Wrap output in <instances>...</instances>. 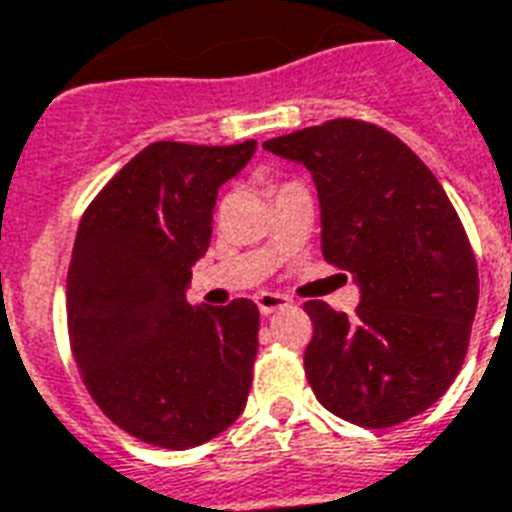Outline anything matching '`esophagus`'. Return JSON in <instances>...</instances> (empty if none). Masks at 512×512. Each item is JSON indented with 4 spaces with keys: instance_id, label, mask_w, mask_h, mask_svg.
Listing matches in <instances>:
<instances>
[{
    "instance_id": "obj_1",
    "label": "esophagus",
    "mask_w": 512,
    "mask_h": 512,
    "mask_svg": "<svg viewBox=\"0 0 512 512\" xmlns=\"http://www.w3.org/2000/svg\"><path fill=\"white\" fill-rule=\"evenodd\" d=\"M287 306H292V300L284 298V295H276V292H260L257 295V308H260V314H265V317Z\"/></svg>"
}]
</instances>
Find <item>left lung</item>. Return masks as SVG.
<instances>
[{
	"label": "left lung",
	"mask_w": 512,
	"mask_h": 512,
	"mask_svg": "<svg viewBox=\"0 0 512 512\" xmlns=\"http://www.w3.org/2000/svg\"><path fill=\"white\" fill-rule=\"evenodd\" d=\"M263 147L311 171L322 255L360 284L354 317L325 300L303 303L314 395L368 429L419 416L454 384L478 308V263L446 190L408 144L354 117Z\"/></svg>",
	"instance_id": "8db88e82"
}]
</instances>
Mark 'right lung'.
Returning <instances> with one entry per match:
<instances>
[{"mask_svg": "<svg viewBox=\"0 0 512 512\" xmlns=\"http://www.w3.org/2000/svg\"><path fill=\"white\" fill-rule=\"evenodd\" d=\"M255 147L152 142L77 228L66 273L74 362L104 416L150 446H201L247 405L260 311L247 298L190 306L185 287L209 249L217 187Z\"/></svg>", "mask_w": 512, "mask_h": 512, "instance_id": "obj_1", "label": "right lung"}]
</instances>
